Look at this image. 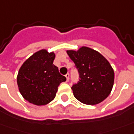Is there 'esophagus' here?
Returning a JSON list of instances; mask_svg holds the SVG:
<instances>
[{
  "instance_id": "1",
  "label": "esophagus",
  "mask_w": 134,
  "mask_h": 134,
  "mask_svg": "<svg viewBox=\"0 0 134 134\" xmlns=\"http://www.w3.org/2000/svg\"><path fill=\"white\" fill-rule=\"evenodd\" d=\"M65 77H66V81L69 82V74H65Z\"/></svg>"
}]
</instances>
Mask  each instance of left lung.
<instances>
[{
	"instance_id": "left-lung-1",
	"label": "left lung",
	"mask_w": 134,
	"mask_h": 134,
	"mask_svg": "<svg viewBox=\"0 0 134 134\" xmlns=\"http://www.w3.org/2000/svg\"><path fill=\"white\" fill-rule=\"evenodd\" d=\"M67 54L78 71L79 79L71 89L76 99L83 104L95 105L110 94L115 74L110 63L98 52L86 47Z\"/></svg>"
}]
</instances>
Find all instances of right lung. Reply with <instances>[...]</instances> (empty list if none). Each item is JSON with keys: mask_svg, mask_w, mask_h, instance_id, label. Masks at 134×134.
Masks as SVG:
<instances>
[{"mask_svg": "<svg viewBox=\"0 0 134 134\" xmlns=\"http://www.w3.org/2000/svg\"><path fill=\"white\" fill-rule=\"evenodd\" d=\"M55 55L41 49L24 62L17 75L23 97L31 104L46 105L55 98L59 85L66 78L53 64Z\"/></svg>", "mask_w": 134, "mask_h": 134, "instance_id": "right-lung-1", "label": "right lung"}]
</instances>
